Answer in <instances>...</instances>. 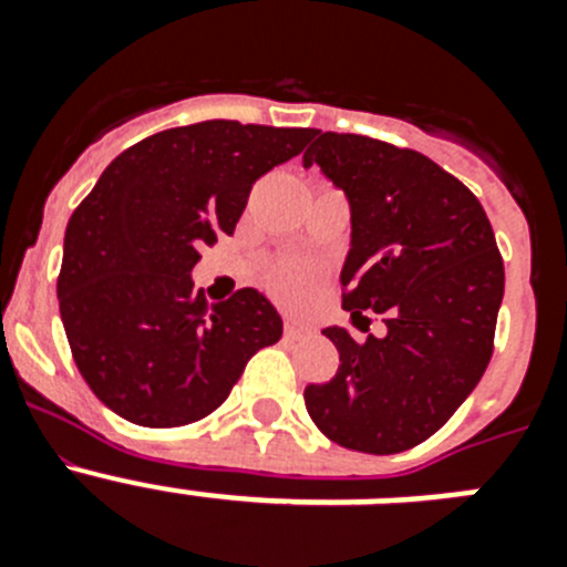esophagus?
Segmentation results:
<instances>
[{"instance_id": "obj_1", "label": "esophagus", "mask_w": 567, "mask_h": 567, "mask_svg": "<svg viewBox=\"0 0 567 567\" xmlns=\"http://www.w3.org/2000/svg\"><path fill=\"white\" fill-rule=\"evenodd\" d=\"M284 334H287L289 340H298V338H303V334H309V329L300 327L298 320L287 318V320H284Z\"/></svg>"}]
</instances>
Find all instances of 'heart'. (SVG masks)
<instances>
[{
    "label": "heart",
    "mask_w": 567,
    "mask_h": 567,
    "mask_svg": "<svg viewBox=\"0 0 567 567\" xmlns=\"http://www.w3.org/2000/svg\"><path fill=\"white\" fill-rule=\"evenodd\" d=\"M318 272L307 264H287V267L275 269L272 278H269V287L278 295L284 303H307L315 292H318Z\"/></svg>",
    "instance_id": "b5f03b06"
}]
</instances>
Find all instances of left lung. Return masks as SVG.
<instances>
[{
  "label": "left lung",
  "mask_w": 567,
  "mask_h": 567,
  "mask_svg": "<svg viewBox=\"0 0 567 567\" xmlns=\"http://www.w3.org/2000/svg\"><path fill=\"white\" fill-rule=\"evenodd\" d=\"M303 167L343 189L352 238L343 309L380 312L383 338L323 329L334 378L307 385V412L343 449L398 454L432 437L483 378L505 269L485 209L465 184L414 150L352 133H315Z\"/></svg>",
  "instance_id": "8db88e82"
}]
</instances>
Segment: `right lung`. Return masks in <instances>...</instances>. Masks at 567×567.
<instances>
[{"label":"right lung","mask_w":567,"mask_h":567,"mask_svg":"<svg viewBox=\"0 0 567 567\" xmlns=\"http://www.w3.org/2000/svg\"><path fill=\"white\" fill-rule=\"evenodd\" d=\"M307 127L227 118L173 127L124 150L70 215L56 295L70 352L110 412L147 429L207 417L247 360L278 343L267 295L207 307L198 249L233 235L260 175L307 147Z\"/></svg>","instance_id":"1"}]
</instances>
